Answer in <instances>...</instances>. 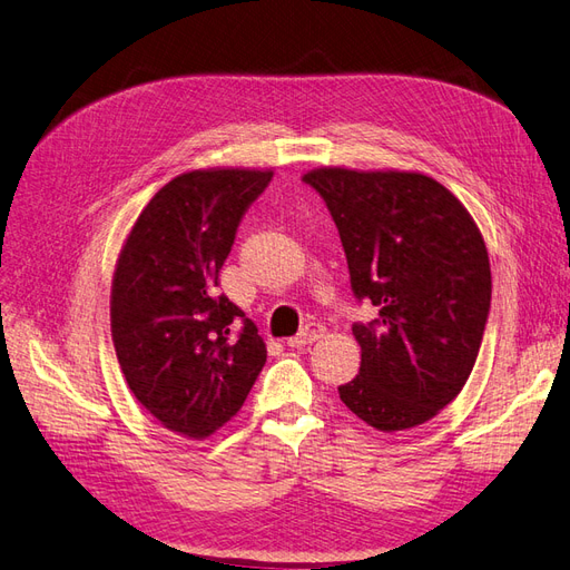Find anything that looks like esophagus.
Masks as SVG:
<instances>
[{"label": "esophagus", "instance_id": "1", "mask_svg": "<svg viewBox=\"0 0 570 570\" xmlns=\"http://www.w3.org/2000/svg\"><path fill=\"white\" fill-rule=\"evenodd\" d=\"M323 335H326V328H323L321 323L312 321V323H306V326H304L295 337H289L287 345H289V347H304V345H312V343L321 341Z\"/></svg>", "mask_w": 570, "mask_h": 570}]
</instances>
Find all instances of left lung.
I'll return each instance as SVG.
<instances>
[{
    "mask_svg": "<svg viewBox=\"0 0 570 570\" xmlns=\"http://www.w3.org/2000/svg\"><path fill=\"white\" fill-rule=\"evenodd\" d=\"M302 179L331 210L352 292L379 312L352 323L362 364L337 393L379 432L424 424L463 391L482 345L491 268L480 229L420 173L318 167Z\"/></svg>",
    "mask_w": 570,
    "mask_h": 570,
    "instance_id": "1",
    "label": "left lung"
}]
</instances>
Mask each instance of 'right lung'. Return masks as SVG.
<instances>
[{
	"mask_svg": "<svg viewBox=\"0 0 570 570\" xmlns=\"http://www.w3.org/2000/svg\"><path fill=\"white\" fill-rule=\"evenodd\" d=\"M271 179L220 167L179 175L121 247L110 299L117 360L138 403L177 434L204 439L223 426L266 364L264 337L218 295V275Z\"/></svg>",
	"mask_w": 570,
	"mask_h": 570,
	"instance_id": "right-lung-1",
	"label": "right lung"
}]
</instances>
